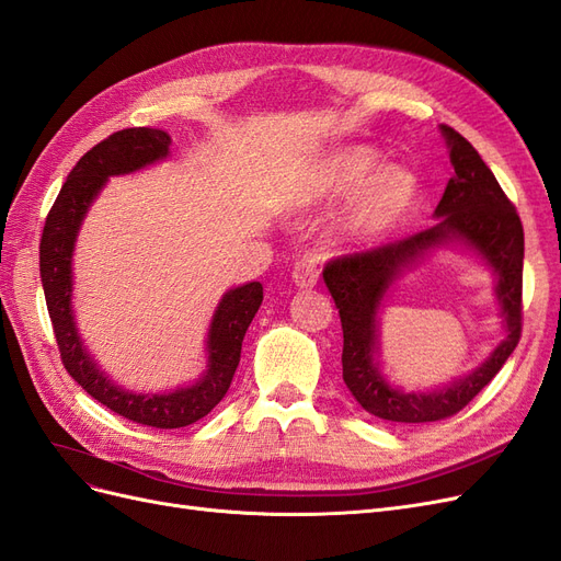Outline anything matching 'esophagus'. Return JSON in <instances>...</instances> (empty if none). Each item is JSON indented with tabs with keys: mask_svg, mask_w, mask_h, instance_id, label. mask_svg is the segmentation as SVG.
Wrapping results in <instances>:
<instances>
[{
	"mask_svg": "<svg viewBox=\"0 0 561 561\" xmlns=\"http://www.w3.org/2000/svg\"><path fill=\"white\" fill-rule=\"evenodd\" d=\"M293 283L299 290H311L318 283V264L316 262H297L293 266Z\"/></svg>",
	"mask_w": 561,
	"mask_h": 561,
	"instance_id": "34e87169",
	"label": "esophagus"
}]
</instances>
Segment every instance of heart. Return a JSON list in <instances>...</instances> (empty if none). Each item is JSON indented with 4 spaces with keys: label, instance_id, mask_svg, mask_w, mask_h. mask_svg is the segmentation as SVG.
Masks as SVG:
<instances>
[{
    "label": "heart",
    "instance_id": "obj_1",
    "mask_svg": "<svg viewBox=\"0 0 561 561\" xmlns=\"http://www.w3.org/2000/svg\"><path fill=\"white\" fill-rule=\"evenodd\" d=\"M369 145H344L320 157L309 171L307 203H348L339 217V233L351 243H375L396 233L419 206L421 184L412 171L396 163L379 165Z\"/></svg>",
    "mask_w": 561,
    "mask_h": 561
}]
</instances>
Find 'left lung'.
I'll return each mask as SVG.
<instances>
[{"instance_id": "obj_1", "label": "left lung", "mask_w": 561, "mask_h": 561, "mask_svg": "<svg viewBox=\"0 0 561 561\" xmlns=\"http://www.w3.org/2000/svg\"><path fill=\"white\" fill-rule=\"evenodd\" d=\"M454 173L433 213L435 225L412 239L334 260L322 271L344 330V383L365 412L398 423H426L456 414L499 375L522 332L524 231L513 203L474 147L449 126H439ZM437 249H458L495 276L504 336L488 358L463 378L426 391H404L380 367V313L407 270Z\"/></svg>"}]
</instances>
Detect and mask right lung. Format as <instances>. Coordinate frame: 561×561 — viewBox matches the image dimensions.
<instances>
[{
  "mask_svg": "<svg viewBox=\"0 0 561 561\" xmlns=\"http://www.w3.org/2000/svg\"><path fill=\"white\" fill-rule=\"evenodd\" d=\"M171 135L157 128H126L83 154L50 208L42 243L39 274L60 358L70 377L100 404L151 428H182L206 416L227 396L241 360L243 336L262 307L264 287L252 280L219 299L206 334V369L186 386L165 393H140L116 383L83 344L75 316V245L93 201L110 178L133 175L171 154Z\"/></svg>",
  "mask_w": 561,
  "mask_h": 561,
  "instance_id": "add662e5",
  "label": "right lung"
}]
</instances>
